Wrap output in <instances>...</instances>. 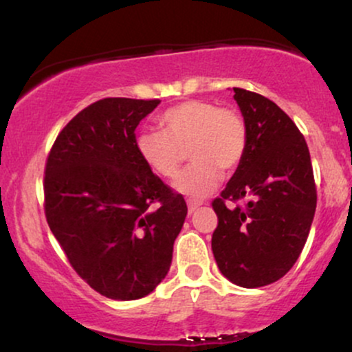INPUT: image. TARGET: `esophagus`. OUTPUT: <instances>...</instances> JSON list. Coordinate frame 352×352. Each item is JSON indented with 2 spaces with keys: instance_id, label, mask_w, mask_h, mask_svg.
Listing matches in <instances>:
<instances>
[{
  "instance_id": "obj_1",
  "label": "esophagus",
  "mask_w": 352,
  "mask_h": 352,
  "mask_svg": "<svg viewBox=\"0 0 352 352\" xmlns=\"http://www.w3.org/2000/svg\"><path fill=\"white\" fill-rule=\"evenodd\" d=\"M187 205H188V213H193L197 208L200 207L201 201H199V200H188Z\"/></svg>"
}]
</instances>
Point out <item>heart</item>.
I'll list each match as a JSON object with an SVG mask.
<instances>
[{"label": "heart", "instance_id": "obj_1", "mask_svg": "<svg viewBox=\"0 0 352 352\" xmlns=\"http://www.w3.org/2000/svg\"><path fill=\"white\" fill-rule=\"evenodd\" d=\"M157 124L160 132L137 135V153L155 175L173 179L188 151L193 164L180 173L173 187L190 199L212 193L221 180V168L233 170L245 157L248 131L243 117L232 107L185 100L162 112Z\"/></svg>", "mask_w": 352, "mask_h": 352}]
</instances>
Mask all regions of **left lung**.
<instances>
[{
    "label": "left lung",
    "mask_w": 352,
    "mask_h": 352,
    "mask_svg": "<svg viewBox=\"0 0 352 352\" xmlns=\"http://www.w3.org/2000/svg\"><path fill=\"white\" fill-rule=\"evenodd\" d=\"M248 145L220 197L212 201L218 225L212 250L221 274L243 288H260L285 276L308 240L316 184L300 129L273 100L233 87ZM227 199H246L228 209Z\"/></svg>",
    "instance_id": "8db88e82"
}]
</instances>
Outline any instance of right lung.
I'll use <instances>...</instances> for the list:
<instances>
[{"label":"right lung","instance_id":"add662e5","mask_svg":"<svg viewBox=\"0 0 352 352\" xmlns=\"http://www.w3.org/2000/svg\"><path fill=\"white\" fill-rule=\"evenodd\" d=\"M159 99L106 98L72 117L44 168V213L76 273L111 300L147 296L172 263L187 204L140 160L135 129Z\"/></svg>","mask_w":352,"mask_h":352}]
</instances>
